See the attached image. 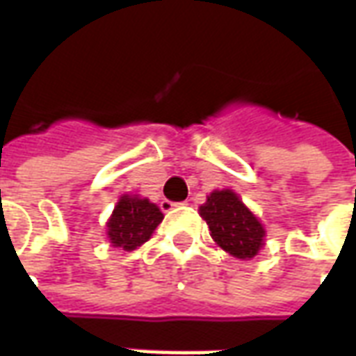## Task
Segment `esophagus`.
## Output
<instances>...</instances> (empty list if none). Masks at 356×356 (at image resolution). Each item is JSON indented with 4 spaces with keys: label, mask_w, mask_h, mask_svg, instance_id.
Wrapping results in <instances>:
<instances>
[{
    "label": "esophagus",
    "mask_w": 356,
    "mask_h": 356,
    "mask_svg": "<svg viewBox=\"0 0 356 356\" xmlns=\"http://www.w3.org/2000/svg\"><path fill=\"white\" fill-rule=\"evenodd\" d=\"M177 206H181V204H179V202H171V200H165V198H163V200L160 202V208H162L163 211H170V209L177 208Z\"/></svg>",
    "instance_id": "esophagus-1"
}]
</instances>
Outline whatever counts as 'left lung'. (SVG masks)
<instances>
[{"label": "left lung", "mask_w": 356, "mask_h": 356, "mask_svg": "<svg viewBox=\"0 0 356 356\" xmlns=\"http://www.w3.org/2000/svg\"><path fill=\"white\" fill-rule=\"evenodd\" d=\"M200 216L208 223L211 238L234 257L250 259L261 250L265 229L232 191L209 194L200 206Z\"/></svg>", "instance_id": "8db88e82"}]
</instances>
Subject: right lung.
I'll return each instance as SVG.
<instances>
[{"label": "right lung", "instance_id": "obj_1", "mask_svg": "<svg viewBox=\"0 0 356 356\" xmlns=\"http://www.w3.org/2000/svg\"><path fill=\"white\" fill-rule=\"evenodd\" d=\"M163 213L156 204H150L147 198L137 196H122L114 208V213L108 221V240L112 246L135 250L145 244L158 225L162 223Z\"/></svg>", "mask_w": 356, "mask_h": 356}]
</instances>
